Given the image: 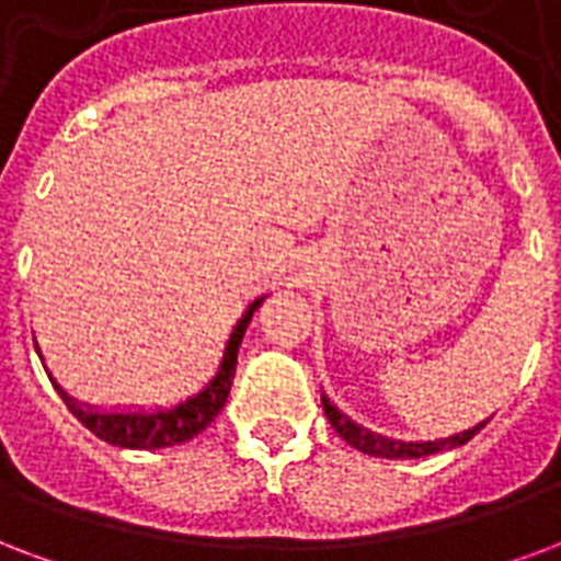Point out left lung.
Segmentation results:
<instances>
[{"instance_id": "obj_1", "label": "left lung", "mask_w": 561, "mask_h": 561, "mask_svg": "<svg viewBox=\"0 0 561 561\" xmlns=\"http://www.w3.org/2000/svg\"><path fill=\"white\" fill-rule=\"evenodd\" d=\"M322 408H325V416L334 425V432L343 437L345 444L360 449L364 456H376V458H423L432 456V453H444V449H453V446L467 444L476 432H482L485 423H476L473 428H467V432H458L453 437H440V440H425V444H405V440H393V437L376 435V432H369L364 425L352 423L343 411H336L331 402H328L325 396H322Z\"/></svg>"}]
</instances>
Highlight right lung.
I'll return each mask as SVG.
<instances>
[{"mask_svg":"<svg viewBox=\"0 0 561 561\" xmlns=\"http://www.w3.org/2000/svg\"><path fill=\"white\" fill-rule=\"evenodd\" d=\"M263 305V298L251 301V307L245 310V316L236 322L233 334L227 340L225 357H221V366H218L216 378L201 390V393L188 396L185 402L174 408H159V411H126V414H105V411H91V408L76 405L73 399L67 393H61L65 405L73 411V416L79 423L91 428L100 440L112 446H124V449H162V446H176L192 440L195 435H201L206 425L213 423L221 408H225L227 396H230V385H233L236 376V355H239V343L245 336V328L251 322L256 307Z\"/></svg>","mask_w":561,"mask_h":561,"instance_id":"right-lung-1","label":"right lung"}]
</instances>
